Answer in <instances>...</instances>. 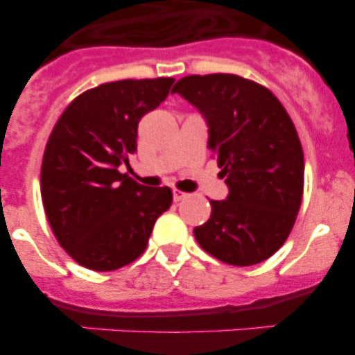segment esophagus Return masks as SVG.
Instances as JSON below:
<instances>
[{"mask_svg":"<svg viewBox=\"0 0 355 355\" xmlns=\"http://www.w3.org/2000/svg\"><path fill=\"white\" fill-rule=\"evenodd\" d=\"M172 196H174V200H175V202H180V200L187 199L188 193H187V192H181V190H174V193H172Z\"/></svg>","mask_w":355,"mask_h":355,"instance_id":"esophagus-1","label":"esophagus"}]
</instances>
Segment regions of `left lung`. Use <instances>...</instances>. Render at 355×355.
Returning a JSON list of instances; mask_svg holds the SVG:
<instances>
[{"label":"left lung","mask_w":355,"mask_h":355,"mask_svg":"<svg viewBox=\"0 0 355 355\" xmlns=\"http://www.w3.org/2000/svg\"><path fill=\"white\" fill-rule=\"evenodd\" d=\"M208 122L229 196L211 200L199 245L227 265L250 266L281 249L304 192V153L290 115L270 90L236 74L181 78L172 89Z\"/></svg>","instance_id":"1"}]
</instances>
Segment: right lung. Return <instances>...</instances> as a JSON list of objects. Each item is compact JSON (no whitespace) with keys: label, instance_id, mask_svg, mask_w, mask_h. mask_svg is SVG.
<instances>
[{"label":"right lung","instance_id":"add662e5","mask_svg":"<svg viewBox=\"0 0 355 355\" xmlns=\"http://www.w3.org/2000/svg\"><path fill=\"white\" fill-rule=\"evenodd\" d=\"M174 80L103 83L64 110L46 144L40 193L56 240L76 263L117 270L146 250L172 205L168 187L147 188L119 167L137 150L139 122L165 101Z\"/></svg>","mask_w":355,"mask_h":355}]
</instances>
